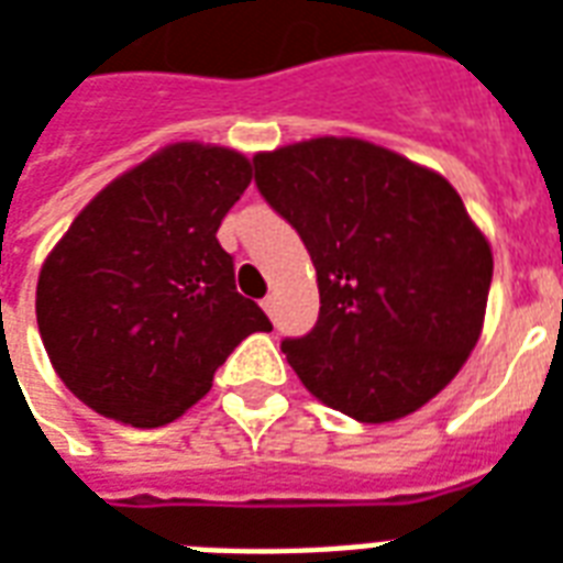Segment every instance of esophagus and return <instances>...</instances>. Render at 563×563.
Wrapping results in <instances>:
<instances>
[{
	"mask_svg": "<svg viewBox=\"0 0 563 563\" xmlns=\"http://www.w3.org/2000/svg\"><path fill=\"white\" fill-rule=\"evenodd\" d=\"M262 310L274 319V313H277V298L274 295H268V298H262Z\"/></svg>",
	"mask_w": 563,
	"mask_h": 563,
	"instance_id": "34e87169",
	"label": "esophagus"
}]
</instances>
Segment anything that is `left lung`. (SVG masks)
<instances>
[{"label": "left lung", "instance_id": "1", "mask_svg": "<svg viewBox=\"0 0 563 563\" xmlns=\"http://www.w3.org/2000/svg\"><path fill=\"white\" fill-rule=\"evenodd\" d=\"M310 253L319 322L283 340L319 402L390 423L451 385L483 334L493 247L448 178L357 136L253 154Z\"/></svg>", "mask_w": 563, "mask_h": 563}]
</instances>
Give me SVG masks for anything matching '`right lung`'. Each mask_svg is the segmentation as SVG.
<instances>
[{"mask_svg": "<svg viewBox=\"0 0 563 563\" xmlns=\"http://www.w3.org/2000/svg\"><path fill=\"white\" fill-rule=\"evenodd\" d=\"M250 178L235 148L169 143L112 178L49 250L37 331L89 409L140 430L173 423L244 336L271 331L218 241Z\"/></svg>", "mask_w": 563, "mask_h": 563, "instance_id": "obj_1", "label": "right lung"}]
</instances>
